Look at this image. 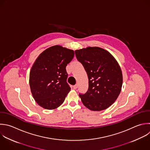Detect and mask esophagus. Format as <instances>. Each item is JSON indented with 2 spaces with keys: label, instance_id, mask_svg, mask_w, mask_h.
I'll return each instance as SVG.
<instances>
[{
  "label": "esophagus",
  "instance_id": "34e87169",
  "mask_svg": "<svg viewBox=\"0 0 150 150\" xmlns=\"http://www.w3.org/2000/svg\"><path fill=\"white\" fill-rule=\"evenodd\" d=\"M78 87V85L77 84H75L74 86H73V88L74 89H77Z\"/></svg>",
  "mask_w": 150,
  "mask_h": 150
}]
</instances>
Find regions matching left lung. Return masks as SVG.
Wrapping results in <instances>:
<instances>
[{"instance_id":"left-lung-1","label":"left lung","mask_w":150,"mask_h":150,"mask_svg":"<svg viewBox=\"0 0 150 150\" xmlns=\"http://www.w3.org/2000/svg\"><path fill=\"white\" fill-rule=\"evenodd\" d=\"M88 78V89L79 94L83 104L91 111L108 108L118 98L122 85V74L114 56L98 47H88L75 51Z\"/></svg>"}]
</instances>
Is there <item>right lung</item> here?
Returning a JSON list of instances; mask_svg holds the SVG:
<instances>
[{"label":"right lung","instance_id":"right-lung-1","mask_svg":"<svg viewBox=\"0 0 150 150\" xmlns=\"http://www.w3.org/2000/svg\"><path fill=\"white\" fill-rule=\"evenodd\" d=\"M73 50L56 45L38 57L29 74V84L36 102L47 110H54L64 102L71 88L67 83L66 67L73 59Z\"/></svg>","mask_w":150,"mask_h":150}]
</instances>
